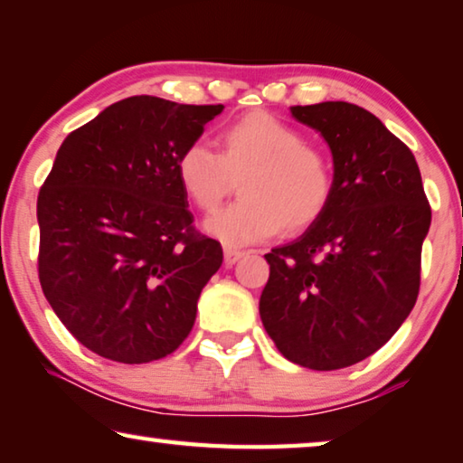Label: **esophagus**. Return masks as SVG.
Here are the masks:
<instances>
[{
  "label": "esophagus",
  "mask_w": 463,
  "mask_h": 463,
  "mask_svg": "<svg viewBox=\"0 0 463 463\" xmlns=\"http://www.w3.org/2000/svg\"><path fill=\"white\" fill-rule=\"evenodd\" d=\"M241 256H244V252L238 250V248L227 246V244L223 246V259H225V265H227V267L236 265V262L241 259Z\"/></svg>",
  "instance_id": "1"
}]
</instances>
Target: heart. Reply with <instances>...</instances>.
I'll return each mask as SVG.
<instances>
[{
    "mask_svg": "<svg viewBox=\"0 0 463 463\" xmlns=\"http://www.w3.org/2000/svg\"><path fill=\"white\" fill-rule=\"evenodd\" d=\"M175 174L203 213L215 211L240 180V201L204 222V230L225 244L308 230L333 196L329 159L294 124L259 109L219 128L215 153L190 145L177 157Z\"/></svg>",
    "mask_w": 463,
    "mask_h": 463,
    "instance_id": "1",
    "label": "heart"
}]
</instances>
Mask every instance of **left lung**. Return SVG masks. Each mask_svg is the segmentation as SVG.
Instances as JSON below:
<instances>
[{
	"label": "left lung",
	"mask_w": 463,
	"mask_h": 463,
	"mask_svg": "<svg viewBox=\"0 0 463 463\" xmlns=\"http://www.w3.org/2000/svg\"><path fill=\"white\" fill-rule=\"evenodd\" d=\"M291 116L329 145L333 196L300 238L265 254L259 312L283 358L337 371L385 345L414 308L430 207L414 155L371 111L325 101Z\"/></svg>",
	"instance_id": "left-lung-1"
}]
</instances>
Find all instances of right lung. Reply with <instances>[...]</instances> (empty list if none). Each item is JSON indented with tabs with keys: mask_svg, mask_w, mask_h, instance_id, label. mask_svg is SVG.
Masks as SVG:
<instances>
[{
	"mask_svg": "<svg viewBox=\"0 0 463 463\" xmlns=\"http://www.w3.org/2000/svg\"><path fill=\"white\" fill-rule=\"evenodd\" d=\"M223 105L128 97L70 132L41 186L39 281L90 352L146 364L175 352L223 262L192 227L177 157Z\"/></svg>",
	"mask_w": 463,
	"mask_h": 463,
	"instance_id": "add662e5",
	"label": "right lung"
}]
</instances>
